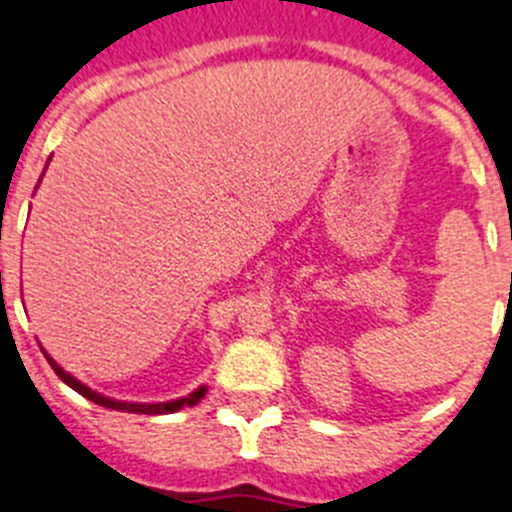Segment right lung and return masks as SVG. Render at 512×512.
<instances>
[{
  "label": "right lung",
  "mask_w": 512,
  "mask_h": 512,
  "mask_svg": "<svg viewBox=\"0 0 512 512\" xmlns=\"http://www.w3.org/2000/svg\"><path fill=\"white\" fill-rule=\"evenodd\" d=\"M48 362H50V367H53V370H55V375L61 377V380L66 382L68 388H73V390H76V393H81L86 400H91V403L104 405V408H114V411L145 413V416H163V413H176V411H181V408H186V405H196L201 398H204V393H206V388H199V390H196V393L188 395V398L173 400V403H155V405H145V403H119V400H109V398H104V395L94 393V390H91V388H86L84 382H78L76 377H71V375H68V372H63L61 367L55 365V362H53V359H50V357H48Z\"/></svg>",
  "instance_id": "add662e5"
}]
</instances>
